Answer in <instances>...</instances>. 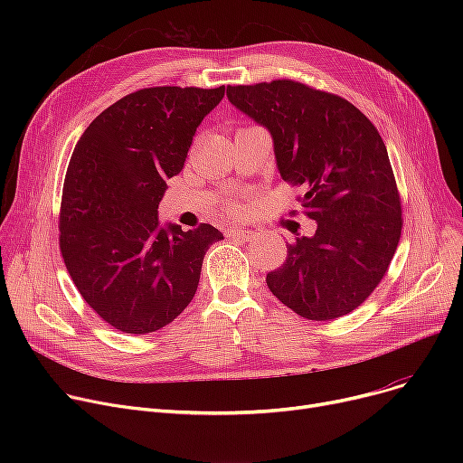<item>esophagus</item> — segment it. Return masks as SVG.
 <instances>
[{
  "mask_svg": "<svg viewBox=\"0 0 463 463\" xmlns=\"http://www.w3.org/2000/svg\"><path fill=\"white\" fill-rule=\"evenodd\" d=\"M225 234L229 236V238H236V240H251V238H255V232L253 231H248V229H238V227H231V229H227L225 231Z\"/></svg>",
  "mask_w": 463,
  "mask_h": 463,
  "instance_id": "34e87169",
  "label": "esophagus"
}]
</instances>
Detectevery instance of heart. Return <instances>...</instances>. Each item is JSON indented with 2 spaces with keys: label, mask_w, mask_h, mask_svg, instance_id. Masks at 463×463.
Listing matches in <instances>:
<instances>
[{
  "label": "heart",
  "mask_w": 463,
  "mask_h": 463,
  "mask_svg": "<svg viewBox=\"0 0 463 463\" xmlns=\"http://www.w3.org/2000/svg\"><path fill=\"white\" fill-rule=\"evenodd\" d=\"M227 210H229L231 213H238V212H240V206H238L236 203H227Z\"/></svg>",
  "instance_id": "heart-1"
}]
</instances>
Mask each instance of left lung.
<instances>
[{
	"mask_svg": "<svg viewBox=\"0 0 463 463\" xmlns=\"http://www.w3.org/2000/svg\"><path fill=\"white\" fill-rule=\"evenodd\" d=\"M227 97L272 133L283 180L304 189L297 201L317 222L311 238L287 246L266 285L304 319L344 317L388 272L403 227L377 128L344 97L290 79L227 86Z\"/></svg>",
	"mask_w": 463,
	"mask_h": 463,
	"instance_id": "8db88e82",
	"label": "left lung"
}]
</instances>
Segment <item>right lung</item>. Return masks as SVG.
<instances>
[{"label": "right lung", "instance_id": "right-lung-1", "mask_svg": "<svg viewBox=\"0 0 463 463\" xmlns=\"http://www.w3.org/2000/svg\"><path fill=\"white\" fill-rule=\"evenodd\" d=\"M225 86L137 90L97 116L72 150L60 206V251L79 293L126 334H150L189 306L208 248L201 223L159 227L166 178L184 168L194 131Z\"/></svg>", "mask_w": 463, "mask_h": 463}]
</instances>
